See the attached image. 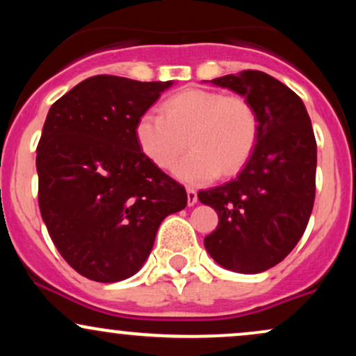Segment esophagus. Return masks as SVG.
<instances>
[{
    "mask_svg": "<svg viewBox=\"0 0 356 356\" xmlns=\"http://www.w3.org/2000/svg\"><path fill=\"white\" fill-rule=\"evenodd\" d=\"M195 202H197V191L187 187V204H189V206H194Z\"/></svg>",
    "mask_w": 356,
    "mask_h": 356,
    "instance_id": "obj_1",
    "label": "esophagus"
}]
</instances>
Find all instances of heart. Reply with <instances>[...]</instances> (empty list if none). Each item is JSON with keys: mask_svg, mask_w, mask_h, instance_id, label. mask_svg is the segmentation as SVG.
Wrapping results in <instances>:
<instances>
[{"mask_svg": "<svg viewBox=\"0 0 356 356\" xmlns=\"http://www.w3.org/2000/svg\"><path fill=\"white\" fill-rule=\"evenodd\" d=\"M138 147L155 165L172 169L187 149L192 152L175 167L182 182L202 186L220 174H234L256 145L257 115L243 97L192 88L170 97L159 110H147L136 125Z\"/></svg>", "mask_w": 356, "mask_h": 356, "instance_id": "obj_1", "label": "heart"}]
</instances>
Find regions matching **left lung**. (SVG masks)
I'll list each match as a JSON object with an SVG mask.
<instances>
[{"mask_svg": "<svg viewBox=\"0 0 356 356\" xmlns=\"http://www.w3.org/2000/svg\"><path fill=\"white\" fill-rule=\"evenodd\" d=\"M211 81L252 105L257 138L238 177L197 194L219 216L204 246L222 268L254 275L281 263L308 226L316 140L303 100L268 73L244 70Z\"/></svg>", "mask_w": 356, "mask_h": 356, "instance_id": "8db88e82", "label": "left lung"}]
</instances>
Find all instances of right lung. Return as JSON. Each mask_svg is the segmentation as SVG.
Wrapping results in <instances>:
<instances>
[{"label": "right lung", "instance_id": "obj_1", "mask_svg": "<svg viewBox=\"0 0 356 356\" xmlns=\"http://www.w3.org/2000/svg\"><path fill=\"white\" fill-rule=\"evenodd\" d=\"M172 81L97 75L51 105L36 147L38 204L70 266L99 283L134 276L159 226L187 206L184 186L142 152L138 117Z\"/></svg>", "mask_w": 356, "mask_h": 356}]
</instances>
